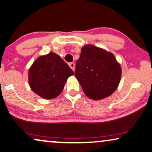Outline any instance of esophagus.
Here are the masks:
<instances>
[{
  "instance_id": "34e87169",
  "label": "esophagus",
  "mask_w": 152,
  "mask_h": 152,
  "mask_svg": "<svg viewBox=\"0 0 152 152\" xmlns=\"http://www.w3.org/2000/svg\"><path fill=\"white\" fill-rule=\"evenodd\" d=\"M69 66L71 67V68L73 69V70H74L75 69V64H74V63H69Z\"/></svg>"
}]
</instances>
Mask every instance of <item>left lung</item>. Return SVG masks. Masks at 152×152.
I'll return each instance as SVG.
<instances>
[{"label": "left lung", "mask_w": 152, "mask_h": 152, "mask_svg": "<svg viewBox=\"0 0 152 152\" xmlns=\"http://www.w3.org/2000/svg\"><path fill=\"white\" fill-rule=\"evenodd\" d=\"M76 78L86 96L99 100L111 95L118 87L121 69L112 53L92 45L81 49L76 61Z\"/></svg>", "instance_id": "obj_1"}]
</instances>
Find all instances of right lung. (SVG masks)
<instances>
[{
    "mask_svg": "<svg viewBox=\"0 0 152 152\" xmlns=\"http://www.w3.org/2000/svg\"><path fill=\"white\" fill-rule=\"evenodd\" d=\"M74 72L59 56L53 53L42 56L29 69L28 82L35 94L45 99L57 97Z\"/></svg>",
    "mask_w": 152,
    "mask_h": 152,
    "instance_id": "1",
    "label": "right lung"
}]
</instances>
